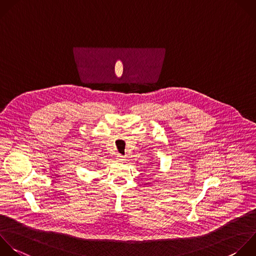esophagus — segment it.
Wrapping results in <instances>:
<instances>
[{
	"instance_id": "obj_1",
	"label": "esophagus",
	"mask_w": 256,
	"mask_h": 256,
	"mask_svg": "<svg viewBox=\"0 0 256 256\" xmlns=\"http://www.w3.org/2000/svg\"><path fill=\"white\" fill-rule=\"evenodd\" d=\"M116 159H117V161H118V162H122V163L126 161V157H125V156H123V155H120V154H118V155H117Z\"/></svg>"
}]
</instances>
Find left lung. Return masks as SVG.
Segmentation results:
<instances>
[{
	"mask_svg": "<svg viewBox=\"0 0 256 256\" xmlns=\"http://www.w3.org/2000/svg\"><path fill=\"white\" fill-rule=\"evenodd\" d=\"M151 163H152V162H151Z\"/></svg>",
	"mask_w": 256,
	"mask_h": 256,
	"instance_id": "8db88e82",
	"label": "left lung"
}]
</instances>
